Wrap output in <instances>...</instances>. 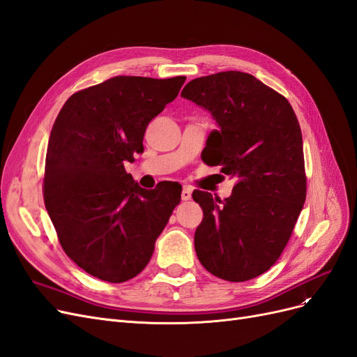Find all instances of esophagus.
Here are the masks:
<instances>
[{"instance_id": "esophagus-1", "label": "esophagus", "mask_w": 357, "mask_h": 357, "mask_svg": "<svg viewBox=\"0 0 357 357\" xmlns=\"http://www.w3.org/2000/svg\"><path fill=\"white\" fill-rule=\"evenodd\" d=\"M190 197H192V189L189 186L183 188V190H181V199L183 201H189Z\"/></svg>"}]
</instances>
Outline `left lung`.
I'll return each instance as SVG.
<instances>
[{"instance_id": "obj_1", "label": "left lung", "mask_w": 357, "mask_h": 357, "mask_svg": "<svg viewBox=\"0 0 357 357\" xmlns=\"http://www.w3.org/2000/svg\"><path fill=\"white\" fill-rule=\"evenodd\" d=\"M181 96L207 110L219 126L205 143V164L220 165L236 180L223 201L193 190L204 211L195 232L197 256L226 282L252 280L277 262L305 202L296 114L283 95L241 71L198 77Z\"/></svg>"}]
</instances>
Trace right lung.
Returning a JSON list of instances; mask_svg holds the SVG:
<instances>
[{"mask_svg":"<svg viewBox=\"0 0 357 357\" xmlns=\"http://www.w3.org/2000/svg\"><path fill=\"white\" fill-rule=\"evenodd\" d=\"M185 75H117L75 92L49 137L45 204L71 261L109 283L143 271L181 199V186L139 188L123 162L143 152L146 128L176 100Z\"/></svg>","mask_w":357,"mask_h":357,"instance_id":"1","label":"right lung"}]
</instances>
